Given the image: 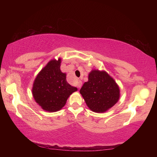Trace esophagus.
<instances>
[{
  "label": "esophagus",
  "mask_w": 157,
  "mask_h": 157,
  "mask_svg": "<svg viewBox=\"0 0 157 157\" xmlns=\"http://www.w3.org/2000/svg\"><path fill=\"white\" fill-rule=\"evenodd\" d=\"M82 82H80V81H78V88H81V87H82Z\"/></svg>",
  "instance_id": "esophagus-1"
}]
</instances>
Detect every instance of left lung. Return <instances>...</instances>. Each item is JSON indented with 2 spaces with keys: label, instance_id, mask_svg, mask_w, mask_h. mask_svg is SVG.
<instances>
[{
  "label": "left lung",
  "instance_id": "8db88e82",
  "mask_svg": "<svg viewBox=\"0 0 157 157\" xmlns=\"http://www.w3.org/2000/svg\"><path fill=\"white\" fill-rule=\"evenodd\" d=\"M86 105L96 113L107 111L118 102L120 89L114 79L105 72L92 70L88 82H84L79 91Z\"/></svg>",
  "mask_w": 157,
  "mask_h": 157
}]
</instances>
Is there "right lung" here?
<instances>
[{
	"mask_svg": "<svg viewBox=\"0 0 157 157\" xmlns=\"http://www.w3.org/2000/svg\"><path fill=\"white\" fill-rule=\"evenodd\" d=\"M61 59H52L34 79L33 95L44 110L55 112L65 105L70 95L78 91L66 81V74L60 70Z\"/></svg>",
	"mask_w": 157,
	"mask_h": 157,
	"instance_id": "1",
	"label": "right lung"
}]
</instances>
